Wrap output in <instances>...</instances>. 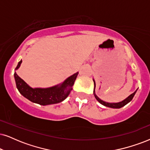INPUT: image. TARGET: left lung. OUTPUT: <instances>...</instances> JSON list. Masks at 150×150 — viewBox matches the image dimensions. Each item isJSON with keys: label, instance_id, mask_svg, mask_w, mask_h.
<instances>
[{"label": "left lung", "instance_id": "1", "mask_svg": "<svg viewBox=\"0 0 150 150\" xmlns=\"http://www.w3.org/2000/svg\"><path fill=\"white\" fill-rule=\"evenodd\" d=\"M93 81H94V91H93V94H94V96L95 98H96V100H98V102H100V104H102V105L105 106V107H110V108H113V109H120V108L124 107L125 105H126L127 104L129 103V102H131V100L133 99L134 95H135L136 92V90L135 92H134L133 93L131 94L129 96L128 98H127L125 100H124L122 102H117V103H109V102H105L103 101V100H100L99 98L97 96H96V93H95V88H96V82H95L94 79H93Z\"/></svg>", "mask_w": 150, "mask_h": 150}]
</instances>
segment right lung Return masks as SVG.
<instances>
[{
    "label": "right lung",
    "mask_w": 150,
    "mask_h": 150,
    "mask_svg": "<svg viewBox=\"0 0 150 150\" xmlns=\"http://www.w3.org/2000/svg\"><path fill=\"white\" fill-rule=\"evenodd\" d=\"M22 60L18 62L15 70L20 67ZM78 73L73 74L68 77L61 84L50 87V88H33L26 84L15 72L14 79L17 89L20 93L34 103L40 105H48L59 103L64 101L69 96L73 89L74 82L77 78Z\"/></svg>",
    "instance_id": "right-lung-1"
}]
</instances>
